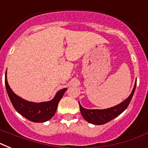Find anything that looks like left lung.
<instances>
[{"label": "left lung", "instance_id": "1", "mask_svg": "<svg viewBox=\"0 0 148 148\" xmlns=\"http://www.w3.org/2000/svg\"><path fill=\"white\" fill-rule=\"evenodd\" d=\"M136 84H137L135 83L132 92L126 100H124L123 102L114 106V107H112V108L103 109V110H99V109L90 110V109H86V108H83L79 103L81 115L90 124H96V125H101V124H104L110 121L111 120L121 114L128 107L129 103L133 97L134 90H135Z\"/></svg>", "mask_w": 148, "mask_h": 148}]
</instances>
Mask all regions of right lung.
I'll use <instances>...</instances> for the list:
<instances>
[{
    "label": "right lung",
    "instance_id": "right-lung-1",
    "mask_svg": "<svg viewBox=\"0 0 148 148\" xmlns=\"http://www.w3.org/2000/svg\"><path fill=\"white\" fill-rule=\"evenodd\" d=\"M5 86L8 97L10 98L14 108L17 112L29 121L36 123H41L50 120L55 114L58 105L63 95L67 90V88H64L59 90L51 101L40 103H34L31 101H25L21 97H18L13 90L7 80V71L5 74Z\"/></svg>",
    "mask_w": 148,
    "mask_h": 148
}]
</instances>
